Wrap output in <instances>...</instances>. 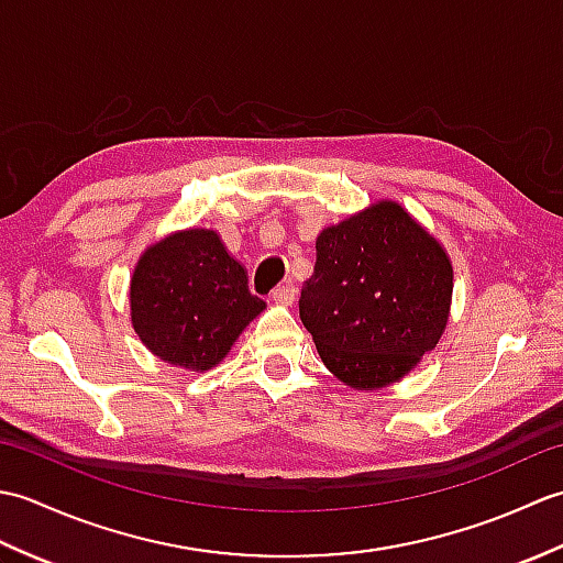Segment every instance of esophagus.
Masks as SVG:
<instances>
[{
	"label": "esophagus",
	"mask_w": 563,
	"mask_h": 563,
	"mask_svg": "<svg viewBox=\"0 0 563 563\" xmlns=\"http://www.w3.org/2000/svg\"><path fill=\"white\" fill-rule=\"evenodd\" d=\"M295 300H297V288H295V285H278V288L273 290V302L275 305L292 307Z\"/></svg>",
	"instance_id": "obj_1"
}]
</instances>
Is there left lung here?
<instances>
[{"label": "left lung", "mask_w": 563, "mask_h": 563, "mask_svg": "<svg viewBox=\"0 0 563 563\" xmlns=\"http://www.w3.org/2000/svg\"><path fill=\"white\" fill-rule=\"evenodd\" d=\"M452 261L397 200L331 224L317 236L300 319L343 385L361 391L399 382L448 327Z\"/></svg>", "instance_id": "8db88e82"}]
</instances>
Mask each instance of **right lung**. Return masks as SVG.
Segmentation results:
<instances>
[{
    "mask_svg": "<svg viewBox=\"0 0 563 563\" xmlns=\"http://www.w3.org/2000/svg\"><path fill=\"white\" fill-rule=\"evenodd\" d=\"M266 302L251 295L246 268L206 227L166 234L130 275V321L159 361L206 373L222 363Z\"/></svg>",
    "mask_w": 563,
    "mask_h": 563,
    "instance_id": "obj_1",
    "label": "right lung"
}]
</instances>
